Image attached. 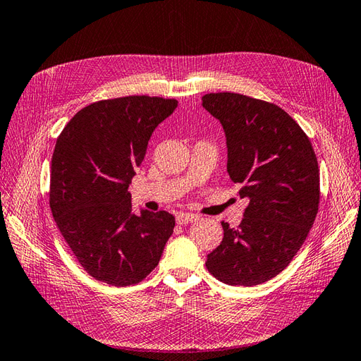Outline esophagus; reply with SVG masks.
I'll list each match as a JSON object with an SVG mask.
<instances>
[{"instance_id": "obj_1", "label": "esophagus", "mask_w": 361, "mask_h": 361, "mask_svg": "<svg viewBox=\"0 0 361 361\" xmlns=\"http://www.w3.org/2000/svg\"><path fill=\"white\" fill-rule=\"evenodd\" d=\"M198 220V215L195 214H189V212H181L177 215V223L178 224H189V223H194Z\"/></svg>"}]
</instances>
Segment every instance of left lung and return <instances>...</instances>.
Masks as SVG:
<instances>
[{
    "label": "left lung",
    "mask_w": 361,
    "mask_h": 361,
    "mask_svg": "<svg viewBox=\"0 0 361 361\" xmlns=\"http://www.w3.org/2000/svg\"><path fill=\"white\" fill-rule=\"evenodd\" d=\"M228 142V173L249 198L237 229L223 223L221 245L206 267L231 286H255L288 267L311 231L320 204V169L311 141L274 103L233 92L206 94Z\"/></svg>",
    "instance_id": "1"
}]
</instances>
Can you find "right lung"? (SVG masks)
Returning a JSON list of instances; mask_svg holds the SVG:
<instances>
[{
    "mask_svg": "<svg viewBox=\"0 0 361 361\" xmlns=\"http://www.w3.org/2000/svg\"><path fill=\"white\" fill-rule=\"evenodd\" d=\"M177 104L173 98L147 95L102 99L75 114L56 140L50 211L82 269L98 281H142L172 235L173 215H137L128 188L150 135Z\"/></svg>",
    "mask_w": 361,
    "mask_h": 361,
    "instance_id": "add662e5",
    "label": "right lung"
}]
</instances>
